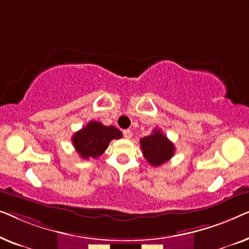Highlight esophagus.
Here are the masks:
<instances>
[{"mask_svg": "<svg viewBox=\"0 0 249 249\" xmlns=\"http://www.w3.org/2000/svg\"><path fill=\"white\" fill-rule=\"evenodd\" d=\"M124 138H127V139L131 138L132 137V131L130 130V129H125V130H124Z\"/></svg>", "mask_w": 249, "mask_h": 249, "instance_id": "1", "label": "esophagus"}]
</instances>
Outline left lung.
<instances>
[{
	"mask_svg": "<svg viewBox=\"0 0 249 249\" xmlns=\"http://www.w3.org/2000/svg\"><path fill=\"white\" fill-rule=\"evenodd\" d=\"M142 155L149 164L160 166L168 162L175 154V145L160 130L154 129L151 135L141 139Z\"/></svg>",
	"mask_w": 249,
	"mask_h": 249,
	"instance_id": "1",
	"label": "left lung"
}]
</instances>
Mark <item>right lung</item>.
<instances>
[{
    "label": "right lung",
    "instance_id": "right-lung-1",
    "mask_svg": "<svg viewBox=\"0 0 249 249\" xmlns=\"http://www.w3.org/2000/svg\"><path fill=\"white\" fill-rule=\"evenodd\" d=\"M121 137L122 132L114 125L107 127L101 122L89 121L86 127L72 136V144L83 159H96L103 154L112 139H120Z\"/></svg>",
    "mask_w": 249,
    "mask_h": 249
}]
</instances>
